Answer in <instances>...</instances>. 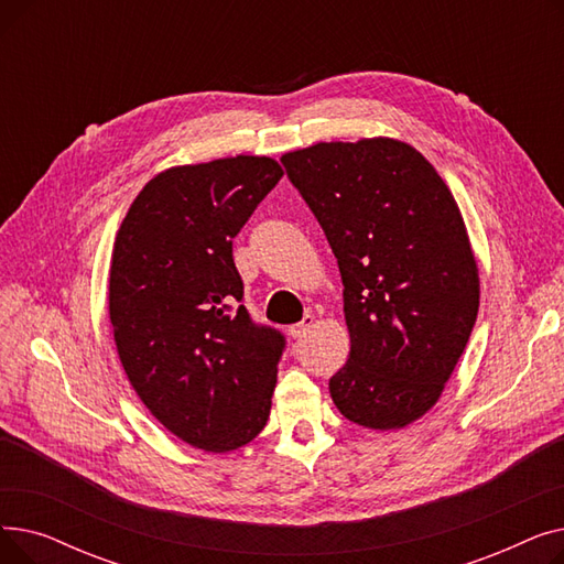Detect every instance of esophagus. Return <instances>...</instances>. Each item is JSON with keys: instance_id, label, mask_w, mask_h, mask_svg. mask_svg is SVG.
<instances>
[{"instance_id": "1", "label": "esophagus", "mask_w": 564, "mask_h": 564, "mask_svg": "<svg viewBox=\"0 0 564 564\" xmlns=\"http://www.w3.org/2000/svg\"><path fill=\"white\" fill-rule=\"evenodd\" d=\"M313 322H315V317L313 315H304L302 317V322H297V324H292V327L288 329V334L297 340V338H304L311 329H313Z\"/></svg>"}]
</instances>
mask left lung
Here are the masks:
<instances>
[{
  "instance_id": "1",
  "label": "left lung",
  "mask_w": 564,
  "mask_h": 564,
  "mask_svg": "<svg viewBox=\"0 0 564 564\" xmlns=\"http://www.w3.org/2000/svg\"><path fill=\"white\" fill-rule=\"evenodd\" d=\"M338 258L349 359L329 379L343 416L400 430L451 379L480 306L459 207L404 141L315 143L281 158Z\"/></svg>"
}]
</instances>
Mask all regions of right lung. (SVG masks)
<instances>
[{
	"label": "right lung",
	"mask_w": 564,
	"mask_h": 564,
	"mask_svg": "<svg viewBox=\"0 0 564 564\" xmlns=\"http://www.w3.org/2000/svg\"><path fill=\"white\" fill-rule=\"evenodd\" d=\"M281 175L253 155L166 169L113 242L109 319L123 370L169 432L207 453L247 446L270 419L285 336L242 304L232 237Z\"/></svg>",
	"instance_id": "add662e5"
}]
</instances>
